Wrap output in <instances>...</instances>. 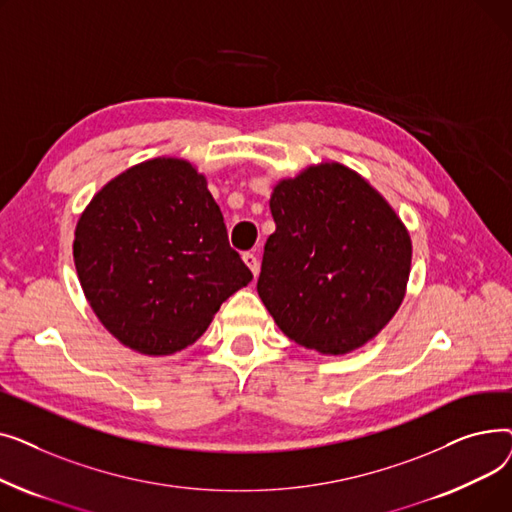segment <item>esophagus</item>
Instances as JSON below:
<instances>
[{
	"label": "esophagus",
	"instance_id": "esophagus-1",
	"mask_svg": "<svg viewBox=\"0 0 512 512\" xmlns=\"http://www.w3.org/2000/svg\"><path fill=\"white\" fill-rule=\"evenodd\" d=\"M242 261H245V265L249 267L251 274L257 278V274H259V261H257V257L253 253H245V255H242Z\"/></svg>",
	"mask_w": 512,
	"mask_h": 512
}]
</instances>
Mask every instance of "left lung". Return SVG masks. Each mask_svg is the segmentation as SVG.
Wrapping results in <instances>:
<instances>
[{"instance_id": "left-lung-1", "label": "left lung", "mask_w": 512, "mask_h": 512, "mask_svg": "<svg viewBox=\"0 0 512 512\" xmlns=\"http://www.w3.org/2000/svg\"><path fill=\"white\" fill-rule=\"evenodd\" d=\"M276 232L257 292L276 326L319 355L378 336L407 294L413 242L400 215L353 168L319 161L274 184Z\"/></svg>"}]
</instances>
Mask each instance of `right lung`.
Here are the masks:
<instances>
[{"mask_svg": "<svg viewBox=\"0 0 512 512\" xmlns=\"http://www.w3.org/2000/svg\"><path fill=\"white\" fill-rule=\"evenodd\" d=\"M72 255L101 326L147 357L197 342L220 305L253 280L230 249L205 174L168 155L101 186L78 215Z\"/></svg>", "mask_w": 512, "mask_h": 512, "instance_id": "add662e5", "label": "right lung"}]
</instances>
